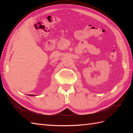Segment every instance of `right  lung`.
Masks as SVG:
<instances>
[{"label":"right lung","mask_w":133,"mask_h":133,"mask_svg":"<svg viewBox=\"0 0 133 133\" xmlns=\"http://www.w3.org/2000/svg\"><path fill=\"white\" fill-rule=\"evenodd\" d=\"M29 96H35V95H32V94H30V95H28Z\"/></svg>","instance_id":"1"}]
</instances>
